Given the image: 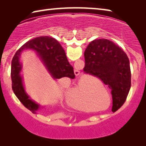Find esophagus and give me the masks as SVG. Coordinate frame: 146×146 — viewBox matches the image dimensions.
<instances>
[{
  "label": "esophagus",
  "instance_id": "1",
  "mask_svg": "<svg viewBox=\"0 0 146 146\" xmlns=\"http://www.w3.org/2000/svg\"><path fill=\"white\" fill-rule=\"evenodd\" d=\"M74 73H75V75L76 76H78L80 75V71H79L77 68L75 69V70H74Z\"/></svg>",
  "mask_w": 146,
  "mask_h": 146
}]
</instances>
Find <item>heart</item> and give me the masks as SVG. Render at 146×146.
Returning <instances> with one entry per match:
<instances>
[{
    "mask_svg": "<svg viewBox=\"0 0 146 146\" xmlns=\"http://www.w3.org/2000/svg\"><path fill=\"white\" fill-rule=\"evenodd\" d=\"M100 92H104L106 90L102 84L98 79L90 80L84 79L79 82L76 87L71 90L67 97V103L69 106L77 110L89 111L91 109L90 106V97L92 94H95V98L97 100H102L107 104L106 98H102Z\"/></svg>",
    "mask_w": 146,
    "mask_h": 146,
    "instance_id": "heart-1",
    "label": "heart"
}]
</instances>
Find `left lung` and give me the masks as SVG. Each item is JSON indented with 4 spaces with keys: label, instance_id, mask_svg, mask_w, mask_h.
I'll list each match as a JSON object with an SVG mask.
<instances>
[{
    "label": "left lung",
    "instance_id": "1",
    "mask_svg": "<svg viewBox=\"0 0 146 146\" xmlns=\"http://www.w3.org/2000/svg\"><path fill=\"white\" fill-rule=\"evenodd\" d=\"M84 71L100 78L111 90L112 111L118 110L126 100L131 88L129 60L124 51L113 42L97 39L84 51Z\"/></svg>",
    "mask_w": 146,
    "mask_h": 146
}]
</instances>
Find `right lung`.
I'll use <instances>...</instances> for the list:
<instances>
[{"label": "right lung", "instance_id": "1", "mask_svg": "<svg viewBox=\"0 0 146 146\" xmlns=\"http://www.w3.org/2000/svg\"><path fill=\"white\" fill-rule=\"evenodd\" d=\"M29 49L36 51L47 70L54 79L75 77L73 68L68 60L66 53L58 42L52 37L41 36L27 42L17 51L11 61V76L12 90L15 95L25 107L35 113L40 106L32 100L27 95L20 72L22 65L19 56L24 49Z\"/></svg>", "mask_w": 146, "mask_h": 146}]
</instances>
